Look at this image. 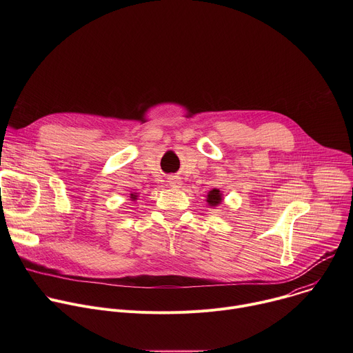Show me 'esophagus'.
Masks as SVG:
<instances>
[{
	"label": "esophagus",
	"instance_id": "obj_1",
	"mask_svg": "<svg viewBox=\"0 0 353 353\" xmlns=\"http://www.w3.org/2000/svg\"><path fill=\"white\" fill-rule=\"evenodd\" d=\"M168 180H169V184L172 187H180L181 185V180H180L179 176H170Z\"/></svg>",
	"mask_w": 353,
	"mask_h": 353
}]
</instances>
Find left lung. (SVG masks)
<instances>
[{"label":"left lung","mask_w":353,"mask_h":353,"mask_svg":"<svg viewBox=\"0 0 353 353\" xmlns=\"http://www.w3.org/2000/svg\"><path fill=\"white\" fill-rule=\"evenodd\" d=\"M207 201H208V204H210L211 207H216L218 204H221V201H222V194H221V191H219L218 188H214L212 191H210Z\"/></svg>","instance_id":"obj_1"}]
</instances>
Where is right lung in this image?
<instances>
[{
  "instance_id": "1",
  "label": "right lung",
  "mask_w": 353,
  "mask_h": 353,
  "mask_svg": "<svg viewBox=\"0 0 353 353\" xmlns=\"http://www.w3.org/2000/svg\"><path fill=\"white\" fill-rule=\"evenodd\" d=\"M131 198H132V199H137V195H135V194H131Z\"/></svg>"
}]
</instances>
